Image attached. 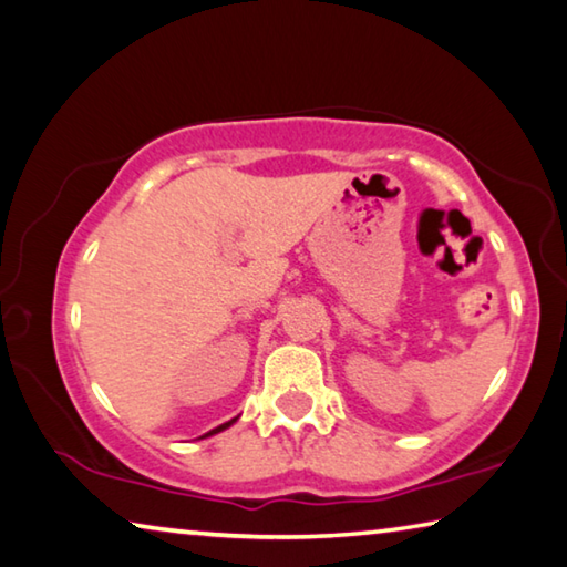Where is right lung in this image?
Listing matches in <instances>:
<instances>
[{
    "label": "right lung",
    "mask_w": 567,
    "mask_h": 567,
    "mask_svg": "<svg viewBox=\"0 0 567 567\" xmlns=\"http://www.w3.org/2000/svg\"><path fill=\"white\" fill-rule=\"evenodd\" d=\"M234 421H228V423H224V425H218V429H214L212 433H206V435H214V433H218V431H224V429H228V425H231Z\"/></svg>",
    "instance_id": "add662e5"
}]
</instances>
